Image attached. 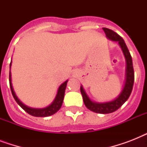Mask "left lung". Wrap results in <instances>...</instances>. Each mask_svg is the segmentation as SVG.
<instances>
[{
    "mask_svg": "<svg viewBox=\"0 0 147 147\" xmlns=\"http://www.w3.org/2000/svg\"><path fill=\"white\" fill-rule=\"evenodd\" d=\"M103 30L105 31L106 37L108 40H112V41H114L118 43L119 47H121L122 53L125 58V82H124L123 89L116 98H114V100H110V101H106V102L93 101L88 97L82 85H81L80 90L84 103L88 109H89L90 111L93 112H95V113L105 114H110V113L117 111L129 98L130 94H131V92H132L134 82V67H133L132 58H131L130 52L128 50L127 45H126L124 40H123V38L121 37L117 33L110 29L103 28Z\"/></svg>",
    "mask_w": 147,
    "mask_h": 147,
    "instance_id": "8db88e82",
    "label": "left lung"
}]
</instances>
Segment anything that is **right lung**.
<instances>
[{
	"instance_id": "obj_1",
	"label": "right lung",
	"mask_w": 147,
	"mask_h": 147,
	"mask_svg": "<svg viewBox=\"0 0 147 147\" xmlns=\"http://www.w3.org/2000/svg\"><path fill=\"white\" fill-rule=\"evenodd\" d=\"M11 63H12V61L10 62V68L11 67ZM9 80H10V90H11V92H12L13 96V98L15 99V100L17 101V103L20 106V107L23 108V109L28 113L29 114H30L32 116L34 117H49L53 115V114H55L56 112L59 111V110L61 108L62 105V102H63V99H64V95H65V88H66V85L68 81L66 80L65 82L62 83L60 85V86L58 88L57 94L55 95V99L53 100V101L51 103L50 105L47 106V107H42V108H35V107H30L26 106L20 101L19 98H17V94H15L14 90H13V88L12 85V82H11V72L10 71V76H9Z\"/></svg>"
}]
</instances>
